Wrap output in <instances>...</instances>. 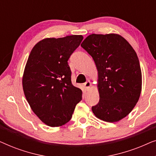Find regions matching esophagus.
Instances as JSON below:
<instances>
[{
  "instance_id": "34e87169",
  "label": "esophagus",
  "mask_w": 156,
  "mask_h": 156,
  "mask_svg": "<svg viewBox=\"0 0 156 156\" xmlns=\"http://www.w3.org/2000/svg\"><path fill=\"white\" fill-rule=\"evenodd\" d=\"M84 87H85V88H86V89H87V90H88V89L90 88L91 82H89V81H87V82H86L84 83Z\"/></svg>"
}]
</instances>
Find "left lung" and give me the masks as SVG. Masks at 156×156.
I'll use <instances>...</instances> for the list:
<instances>
[{
  "label": "left lung",
  "instance_id": "1",
  "mask_svg": "<svg viewBox=\"0 0 156 156\" xmlns=\"http://www.w3.org/2000/svg\"><path fill=\"white\" fill-rule=\"evenodd\" d=\"M81 46L98 70L99 101L91 107L93 113L107 122L120 121L133 110L141 91V69L135 50L116 34H91Z\"/></svg>",
  "mask_w": 156,
  "mask_h": 156
}]
</instances>
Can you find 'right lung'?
I'll return each mask as SVG.
<instances>
[{"label":"right lung","instance_id":"add662e5","mask_svg":"<svg viewBox=\"0 0 156 156\" xmlns=\"http://www.w3.org/2000/svg\"><path fill=\"white\" fill-rule=\"evenodd\" d=\"M82 40V35L46 38L34 46L27 59L23 77L25 96L33 112L49 126L67 123L82 99V90L72 84L67 62Z\"/></svg>","mask_w":156,"mask_h":156}]
</instances>
